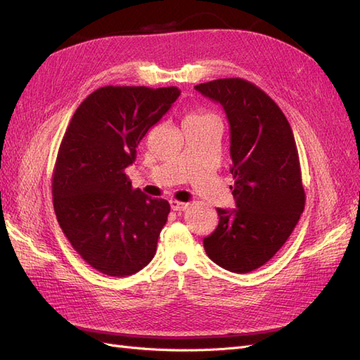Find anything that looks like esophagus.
I'll list each match as a JSON object with an SVG mask.
<instances>
[{
	"label": "esophagus",
	"instance_id": "obj_1",
	"mask_svg": "<svg viewBox=\"0 0 360 360\" xmlns=\"http://www.w3.org/2000/svg\"><path fill=\"white\" fill-rule=\"evenodd\" d=\"M169 205H171V209H172L174 212H183V210H186V209H188V204H186V202L176 201V200L169 201Z\"/></svg>",
	"mask_w": 360,
	"mask_h": 360
}]
</instances>
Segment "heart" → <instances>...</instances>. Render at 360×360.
<instances>
[{"mask_svg": "<svg viewBox=\"0 0 360 360\" xmlns=\"http://www.w3.org/2000/svg\"><path fill=\"white\" fill-rule=\"evenodd\" d=\"M207 118H213L209 114H204V112H189L186 117H184V122L183 123H195V122H202V120Z\"/></svg>", "mask_w": 360, "mask_h": 360, "instance_id": "heart-1", "label": "heart"}]
</instances>
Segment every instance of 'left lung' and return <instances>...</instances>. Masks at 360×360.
<instances>
[{
    "instance_id": "obj_1",
    "label": "left lung",
    "mask_w": 360,
    "mask_h": 360,
    "mask_svg": "<svg viewBox=\"0 0 360 360\" xmlns=\"http://www.w3.org/2000/svg\"><path fill=\"white\" fill-rule=\"evenodd\" d=\"M221 103L230 123V168L237 209H216L219 224L202 243L225 270L249 274L284 246L304 209L296 141L287 117L252 82L225 78L195 85Z\"/></svg>"
}]
</instances>
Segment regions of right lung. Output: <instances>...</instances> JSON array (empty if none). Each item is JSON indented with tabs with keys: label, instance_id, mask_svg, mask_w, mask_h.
<instances>
[{
	"label": "right lung",
	"instance_id": "right-lung-1",
	"mask_svg": "<svg viewBox=\"0 0 360 360\" xmlns=\"http://www.w3.org/2000/svg\"><path fill=\"white\" fill-rule=\"evenodd\" d=\"M179 96L177 86H102L78 106L63 136L53 210L73 249L103 275H134L156 254L169 204L132 189L124 169Z\"/></svg>",
	"mask_w": 360,
	"mask_h": 360
}]
</instances>
